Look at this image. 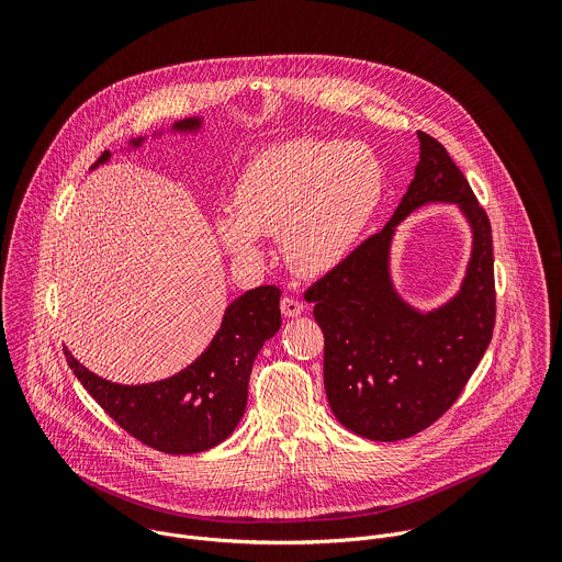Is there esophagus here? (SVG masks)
Returning a JSON list of instances; mask_svg holds the SVG:
<instances>
[{"label": "esophagus", "instance_id": "esophagus-1", "mask_svg": "<svg viewBox=\"0 0 562 562\" xmlns=\"http://www.w3.org/2000/svg\"><path fill=\"white\" fill-rule=\"evenodd\" d=\"M280 308H282V313H284L286 317H297V315L304 313V304L297 302L295 297H289V295H284V297L280 300Z\"/></svg>", "mask_w": 562, "mask_h": 562}]
</instances>
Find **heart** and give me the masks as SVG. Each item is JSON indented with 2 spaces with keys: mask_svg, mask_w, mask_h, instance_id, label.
Segmentation results:
<instances>
[{
  "mask_svg": "<svg viewBox=\"0 0 562 562\" xmlns=\"http://www.w3.org/2000/svg\"><path fill=\"white\" fill-rule=\"evenodd\" d=\"M380 198L382 167L367 144L297 137L251 159L215 231L237 260H258L260 235H280L297 273L323 276L349 258Z\"/></svg>",
  "mask_w": 562,
  "mask_h": 562,
  "instance_id": "heart-1",
  "label": "heart"
}]
</instances>
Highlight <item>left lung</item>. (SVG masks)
I'll return each instance as SVG.
<instances>
[{
    "mask_svg": "<svg viewBox=\"0 0 562 562\" xmlns=\"http://www.w3.org/2000/svg\"><path fill=\"white\" fill-rule=\"evenodd\" d=\"M420 162L384 228L306 293L325 334V391L349 431L380 442L434 425L483 360L496 319L492 226L445 146L418 131ZM456 203L472 231L461 289L429 312L396 293L390 247L400 221L425 203Z\"/></svg>",
    "mask_w": 562,
    "mask_h": 562,
    "instance_id": "left-lung-1",
    "label": "left lung"
}]
</instances>
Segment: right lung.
I'll return each instance as SVG.
<instances>
[{
    "label": "right lung",
    "instance_id": "add662e5",
    "mask_svg": "<svg viewBox=\"0 0 562 562\" xmlns=\"http://www.w3.org/2000/svg\"><path fill=\"white\" fill-rule=\"evenodd\" d=\"M202 117L173 122L169 133H200ZM165 128L150 135L162 137ZM144 137L128 139V148H139ZM104 150L91 169L106 165ZM278 286H258L235 297L222 317V325L209 347L171 378L146 384H120L89 371L68 349V367L98 400V405L133 438L165 453H200L224 442L247 407L249 375L262 345L282 325Z\"/></svg>",
    "mask_w": 562,
    "mask_h": 562
}]
</instances>
